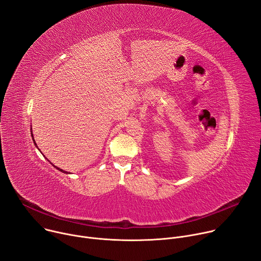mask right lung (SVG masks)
Returning <instances> with one entry per match:
<instances>
[{
    "mask_svg": "<svg viewBox=\"0 0 261 261\" xmlns=\"http://www.w3.org/2000/svg\"><path fill=\"white\" fill-rule=\"evenodd\" d=\"M31 136H32V139H33V143H34V145H35V147L37 148V145H36V143H35V139H34V136H33V134H32V127H31ZM38 149V148H37ZM39 150V149H38ZM49 161V160H48ZM53 165V167L55 168V169H57L58 171H60V172H62V173H64V174H68V172H65V171H63V170H61V169H59V168H57V167H55V165L54 164H52Z\"/></svg>",
    "mask_w": 261,
    "mask_h": 261,
    "instance_id": "1",
    "label": "right lung"
}]
</instances>
